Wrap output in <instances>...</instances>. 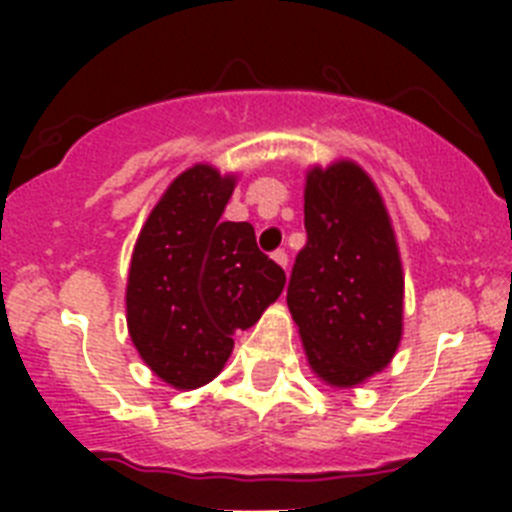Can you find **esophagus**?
I'll use <instances>...</instances> for the list:
<instances>
[{
    "label": "esophagus",
    "mask_w": 512,
    "mask_h": 512,
    "mask_svg": "<svg viewBox=\"0 0 512 512\" xmlns=\"http://www.w3.org/2000/svg\"><path fill=\"white\" fill-rule=\"evenodd\" d=\"M271 259L277 261V264L282 266L284 271H287V264H289V259H287V251H282V248H279V251H274V253H271Z\"/></svg>",
    "instance_id": "34e87169"
}]
</instances>
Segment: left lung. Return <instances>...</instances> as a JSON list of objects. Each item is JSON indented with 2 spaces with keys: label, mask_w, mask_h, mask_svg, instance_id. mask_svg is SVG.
Segmentation results:
<instances>
[{
  "label": "left lung",
  "mask_w": 512,
  "mask_h": 512,
  "mask_svg": "<svg viewBox=\"0 0 512 512\" xmlns=\"http://www.w3.org/2000/svg\"><path fill=\"white\" fill-rule=\"evenodd\" d=\"M305 230L289 312L312 374L351 390L382 372L402 341L405 274L392 217L372 176L338 158L307 169Z\"/></svg>",
  "instance_id": "8db88e82"
}]
</instances>
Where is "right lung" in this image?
Masks as SVG:
<instances>
[{"label":"right lung","instance_id":"obj_1","mask_svg":"<svg viewBox=\"0 0 512 512\" xmlns=\"http://www.w3.org/2000/svg\"><path fill=\"white\" fill-rule=\"evenodd\" d=\"M235 184V171L189 166L158 197L130 256V341L174 390H197L223 372L235 330L259 323L287 282L251 223L220 220Z\"/></svg>","mask_w":512,"mask_h":512}]
</instances>
